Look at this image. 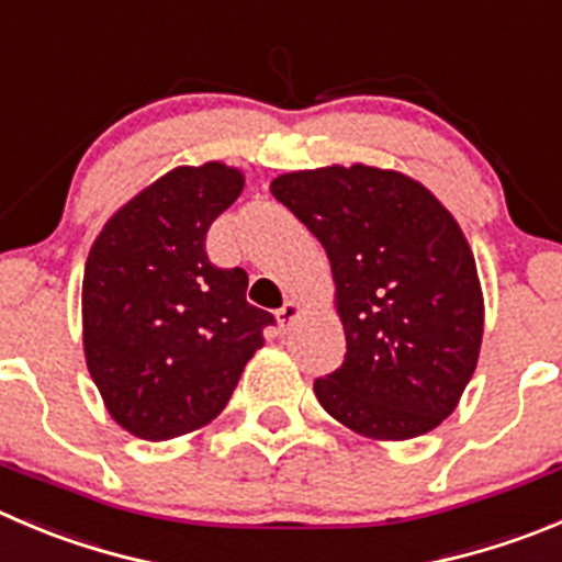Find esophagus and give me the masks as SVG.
<instances>
[{"mask_svg": "<svg viewBox=\"0 0 562 562\" xmlns=\"http://www.w3.org/2000/svg\"><path fill=\"white\" fill-rule=\"evenodd\" d=\"M301 314H303V306H301V303L286 301L284 306H281V308H278V312H276L278 325H281V328H284V330H290V328H292V323H295V319L301 317Z\"/></svg>", "mask_w": 562, "mask_h": 562, "instance_id": "esophagus-1", "label": "esophagus"}]
</instances>
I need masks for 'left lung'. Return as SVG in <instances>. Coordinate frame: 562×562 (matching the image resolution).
I'll return each mask as SVG.
<instances>
[{"label": "left lung", "instance_id": "8db88e82", "mask_svg": "<svg viewBox=\"0 0 562 562\" xmlns=\"http://www.w3.org/2000/svg\"><path fill=\"white\" fill-rule=\"evenodd\" d=\"M272 195L323 243L345 361L314 381L319 405L378 441L430 432L477 367L483 290L456 217L419 181L370 165L272 179Z\"/></svg>", "mask_w": 562, "mask_h": 562}]
</instances>
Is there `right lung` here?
Here are the masks:
<instances>
[{
	"label": "right lung",
	"mask_w": 562,
	"mask_h": 562,
	"mask_svg": "<svg viewBox=\"0 0 562 562\" xmlns=\"http://www.w3.org/2000/svg\"><path fill=\"white\" fill-rule=\"evenodd\" d=\"M243 187L223 162L181 165L121 206L90 248L85 361L132 436L165 441L215 419L276 323L245 301L243 267L206 256V232Z\"/></svg>",
	"instance_id": "1"
}]
</instances>
